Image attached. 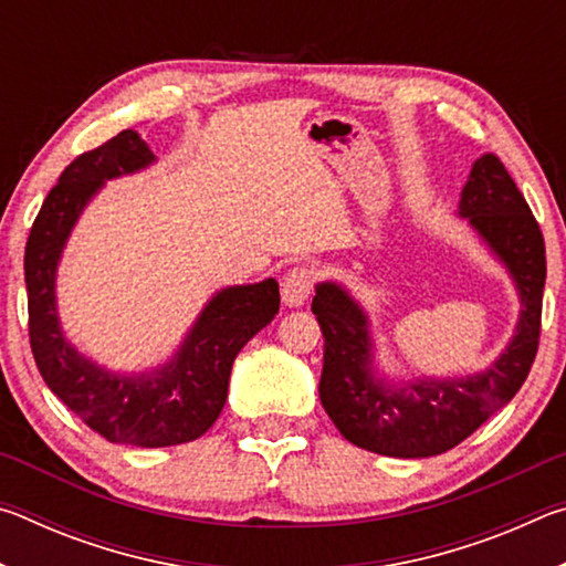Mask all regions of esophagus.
Instances as JSON below:
<instances>
[{
    "label": "esophagus",
    "mask_w": 566,
    "mask_h": 566,
    "mask_svg": "<svg viewBox=\"0 0 566 566\" xmlns=\"http://www.w3.org/2000/svg\"><path fill=\"white\" fill-rule=\"evenodd\" d=\"M314 286V270L312 266H294L286 272L282 280V302L286 306H302L310 300Z\"/></svg>",
    "instance_id": "obj_1"
}]
</instances>
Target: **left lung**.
Here are the masks:
<instances>
[{
  "label": "left lung",
  "mask_w": 566,
  "mask_h": 566,
  "mask_svg": "<svg viewBox=\"0 0 566 566\" xmlns=\"http://www.w3.org/2000/svg\"><path fill=\"white\" fill-rule=\"evenodd\" d=\"M512 276L520 294L514 337L490 367L467 377L389 381L375 367L369 314L337 282H319L312 312L324 334L319 399L344 439L367 452L421 459L442 454L476 432L520 391L539 347L547 280L544 237L500 157H479L459 212Z\"/></svg>",
  "instance_id": "8db88e82"
}]
</instances>
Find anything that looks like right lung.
Segmentation results:
<instances>
[{"label": "right lung", "instance_id": "add662e5", "mask_svg": "<svg viewBox=\"0 0 566 566\" xmlns=\"http://www.w3.org/2000/svg\"><path fill=\"white\" fill-rule=\"evenodd\" d=\"M134 129L84 151L46 195L24 249L32 354L56 397L114 444L171 447L202 437L222 411L237 354L280 312V284L264 280L219 290L177 352L155 369L112 371L64 337L56 312V270L74 224L104 181L155 165Z\"/></svg>", "mask_w": 566, "mask_h": 566}]
</instances>
